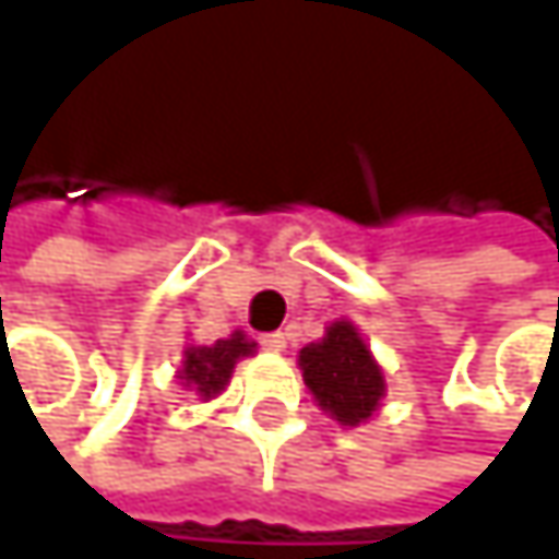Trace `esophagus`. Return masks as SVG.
Instances as JSON below:
<instances>
[{"mask_svg":"<svg viewBox=\"0 0 559 559\" xmlns=\"http://www.w3.org/2000/svg\"><path fill=\"white\" fill-rule=\"evenodd\" d=\"M259 343H262V349H269V353H284V349H287V336H284V333H265Z\"/></svg>","mask_w":559,"mask_h":559,"instance_id":"obj_1","label":"esophagus"}]
</instances>
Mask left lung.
Segmentation results:
<instances>
[{
  "instance_id": "left-lung-1",
  "label": "left lung",
  "mask_w": 559,
  "mask_h": 559,
  "mask_svg": "<svg viewBox=\"0 0 559 559\" xmlns=\"http://www.w3.org/2000/svg\"><path fill=\"white\" fill-rule=\"evenodd\" d=\"M297 366L320 411L343 427L372 420L389 391L382 366L353 320H333L323 340L300 349Z\"/></svg>"
}]
</instances>
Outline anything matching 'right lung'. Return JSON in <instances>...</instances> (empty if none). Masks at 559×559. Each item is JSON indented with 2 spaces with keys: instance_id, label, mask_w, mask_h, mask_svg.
Returning <instances> with one entry per match:
<instances>
[{
  "instance_id": "obj_1",
  "label": "right lung",
  "mask_w": 559,
  "mask_h": 559,
  "mask_svg": "<svg viewBox=\"0 0 559 559\" xmlns=\"http://www.w3.org/2000/svg\"><path fill=\"white\" fill-rule=\"evenodd\" d=\"M255 353V343L242 333V330H233L226 340H216L210 346H187L183 349V359H180V369H177V379L187 391H197L203 401L223 394L229 379H233V369L239 359L252 356Z\"/></svg>"
}]
</instances>
